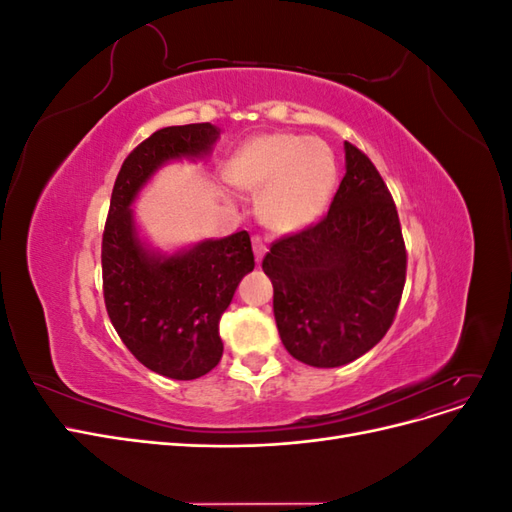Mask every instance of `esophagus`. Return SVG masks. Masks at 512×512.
<instances>
[{"label": "esophagus", "instance_id": "esophagus-1", "mask_svg": "<svg viewBox=\"0 0 512 512\" xmlns=\"http://www.w3.org/2000/svg\"><path fill=\"white\" fill-rule=\"evenodd\" d=\"M252 245H254V254H256V262L262 260V256L267 254V243L262 241V237H252Z\"/></svg>", "mask_w": 512, "mask_h": 512}]
</instances>
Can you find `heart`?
Returning <instances> with one entry per match:
<instances>
[{
    "label": "heart",
    "mask_w": 512,
    "mask_h": 512,
    "mask_svg": "<svg viewBox=\"0 0 512 512\" xmlns=\"http://www.w3.org/2000/svg\"><path fill=\"white\" fill-rule=\"evenodd\" d=\"M226 177L241 190L260 193V218L277 232H297L327 209L337 164L320 138L275 132L245 143L226 166Z\"/></svg>",
    "instance_id": "heart-1"
}]
</instances>
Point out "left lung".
I'll return each instance as SVG.
<instances>
[{
    "label": "left lung",
    "instance_id": "left-lung-1",
    "mask_svg": "<svg viewBox=\"0 0 512 512\" xmlns=\"http://www.w3.org/2000/svg\"><path fill=\"white\" fill-rule=\"evenodd\" d=\"M346 175L324 218L271 243L262 271L273 284L282 344L312 367L359 359L391 329L408 252L393 196L365 153L346 143Z\"/></svg>",
    "mask_w": 512,
    "mask_h": 512
}]
</instances>
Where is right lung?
Here are the masks:
<instances>
[{"mask_svg": "<svg viewBox=\"0 0 512 512\" xmlns=\"http://www.w3.org/2000/svg\"><path fill=\"white\" fill-rule=\"evenodd\" d=\"M211 123L153 132L123 160L102 235V290L108 318L126 348L151 371L194 380L220 363V318L241 277L254 269L245 230L175 256L149 254L136 237L130 205L156 170L200 156L218 141Z\"/></svg>", "mask_w": 512, "mask_h": 512, "instance_id": "right-lung-1", "label": "right lung"}]
</instances>
